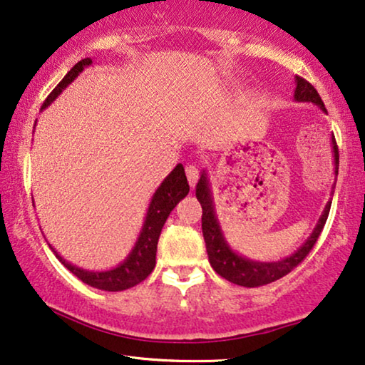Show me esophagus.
<instances>
[{
	"label": "esophagus",
	"instance_id": "esophagus-1",
	"mask_svg": "<svg viewBox=\"0 0 365 365\" xmlns=\"http://www.w3.org/2000/svg\"><path fill=\"white\" fill-rule=\"evenodd\" d=\"M185 173H187V178H188V183L192 185V187H195L196 182H198L200 178V172H198V167H196L195 164H188L187 167H185Z\"/></svg>",
	"mask_w": 365,
	"mask_h": 365
}]
</instances>
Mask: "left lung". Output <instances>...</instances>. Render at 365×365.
Listing matches in <instances>:
<instances>
[{
	"instance_id": "1",
	"label": "left lung",
	"mask_w": 365,
	"mask_h": 365,
	"mask_svg": "<svg viewBox=\"0 0 365 365\" xmlns=\"http://www.w3.org/2000/svg\"><path fill=\"white\" fill-rule=\"evenodd\" d=\"M296 84L297 86H296V92H294V99L297 102H312L320 107L323 112H327L325 106H323L322 97L318 96L317 89L309 83V81H305L300 76H296ZM331 144H333V154H334V172H336L338 175L339 153H338V144H336V140H334V136H331ZM196 198H198L201 207H203L201 229H203L207 258H210L212 269L216 271L219 276H222L224 279L244 287H258V286L269 284V282L277 281L279 277L291 273L297 264L302 263L304 258L307 257L312 248H314L318 237H320L323 225H325L328 219L329 207H331V201H328L322 217L318 219V224L314 229V232H312L309 239L305 240V244L300 247L296 253H292V255L287 258L277 259V262L266 263V262H253V259L237 255L232 248L229 247L227 242H225L221 225L217 222L216 212H214L211 190H210V185H207V177L205 172L201 173L200 182L196 185Z\"/></svg>"
}]
</instances>
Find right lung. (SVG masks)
<instances>
[{
    "label": "right lung",
    "instance_id": "obj_1",
    "mask_svg": "<svg viewBox=\"0 0 365 365\" xmlns=\"http://www.w3.org/2000/svg\"><path fill=\"white\" fill-rule=\"evenodd\" d=\"M92 65L91 58H84L79 63H76L71 69H69L65 78L60 81V84L51 91V94L45 99L42 103V110L47 108L51 102H53L58 96L61 94V91L66 88L68 84H71L74 79L78 78V74L83 71L86 66ZM190 187L185 177V169L182 164H178L169 175L165 177V180L160 183V187L155 190L153 195L151 205L148 207L146 219H144L143 229L138 237L136 245L133 247V250L123 263H120L117 268L108 269V271H88L83 268H78L71 263H68L65 258H61L55 252V248H50L55 252L56 258L71 271L74 276H78L81 281L86 282L92 287L102 289V291H125L133 286L140 284L141 281L151 274V271L155 266V252H158V240L160 235V230L164 227V224L169 217L170 211L177 206L178 201L188 195Z\"/></svg>",
    "mask_w": 365,
    "mask_h": 365
}]
</instances>
